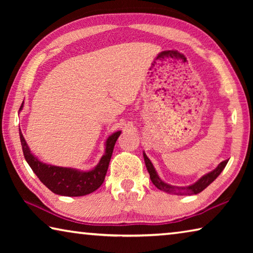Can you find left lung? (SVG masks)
I'll list each match as a JSON object with an SVG mask.
<instances>
[{"label": "left lung", "instance_id": "obj_1", "mask_svg": "<svg viewBox=\"0 0 253 253\" xmlns=\"http://www.w3.org/2000/svg\"><path fill=\"white\" fill-rule=\"evenodd\" d=\"M144 160H145V164H146L147 170L149 173V177H151V181L153 182L154 185H155L158 190L164 191L166 193H173L176 195H193V194H198L200 192H202L204 188H207L210 184H211L214 179H215L219 175L221 174L222 170L224 169L225 165L228 164V160L223 161L220 163L217 168L212 170L211 173H209L207 175H204L203 177H201L198 182L192 184V185L187 186V187H175L169 185V184H166L165 182H163L162 179L158 177V175L156 173L155 169L152 164V162L149 161V158L146 156V154L144 153Z\"/></svg>", "mask_w": 253, "mask_h": 253}]
</instances>
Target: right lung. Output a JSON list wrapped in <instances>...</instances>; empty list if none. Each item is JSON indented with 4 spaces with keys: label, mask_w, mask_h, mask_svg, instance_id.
Returning a JSON list of instances; mask_svg holds the SVG:
<instances>
[{
    "label": "right lung",
    "mask_w": 253,
    "mask_h": 253,
    "mask_svg": "<svg viewBox=\"0 0 253 253\" xmlns=\"http://www.w3.org/2000/svg\"><path fill=\"white\" fill-rule=\"evenodd\" d=\"M22 106H21V108H22ZM119 135H121V131L114 132L113 135L108 137L106 142L105 155L101 157L99 164L95 169L89 170V172H80V170L74 169L46 165L44 163L40 162L37 157L32 155L22 132L20 130L23 155L30 168L51 192L63 196L87 195L101 186V184L104 183L107 169H108L111 155H113L115 143H116Z\"/></svg>",
    "instance_id": "add662e5"
}]
</instances>
